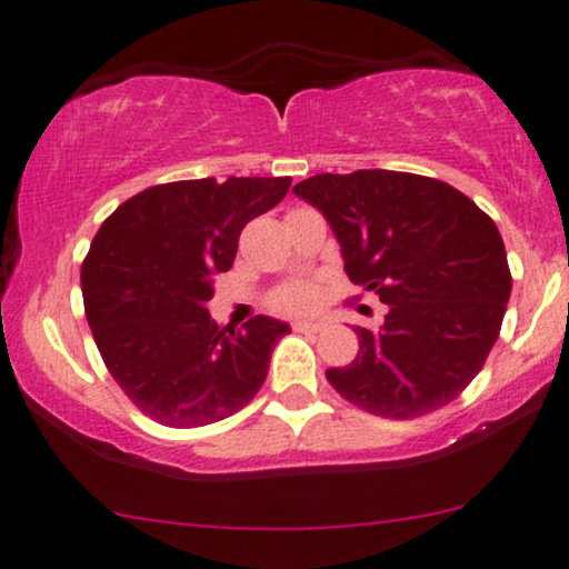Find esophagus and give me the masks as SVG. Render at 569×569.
Listing matches in <instances>:
<instances>
[{
  "instance_id": "obj_1",
  "label": "esophagus",
  "mask_w": 569,
  "mask_h": 569,
  "mask_svg": "<svg viewBox=\"0 0 569 569\" xmlns=\"http://www.w3.org/2000/svg\"><path fill=\"white\" fill-rule=\"evenodd\" d=\"M322 328H325V322H307V320L293 322V330L297 332H320Z\"/></svg>"
}]
</instances>
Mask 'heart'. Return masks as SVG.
<instances>
[{
  "label": "heart",
  "mask_w": 569,
  "mask_h": 569,
  "mask_svg": "<svg viewBox=\"0 0 569 569\" xmlns=\"http://www.w3.org/2000/svg\"><path fill=\"white\" fill-rule=\"evenodd\" d=\"M320 305V286L312 280H291L270 293V307L280 315H307Z\"/></svg>",
  "instance_id": "1"
}]
</instances>
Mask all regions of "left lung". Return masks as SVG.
<instances>
[{"instance_id": "8db88e82", "label": "left lung", "mask_w": 569, "mask_h": 569, "mask_svg": "<svg viewBox=\"0 0 569 569\" xmlns=\"http://www.w3.org/2000/svg\"><path fill=\"white\" fill-rule=\"evenodd\" d=\"M293 192L328 218L351 283L385 307L359 353L325 377L382 419H419L463 392L499 338L512 276L497 226L471 197L406 171L317 173Z\"/></svg>"}]
</instances>
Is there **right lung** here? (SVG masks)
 Here are the masks:
<instances>
[{"mask_svg": "<svg viewBox=\"0 0 569 569\" xmlns=\"http://www.w3.org/2000/svg\"><path fill=\"white\" fill-rule=\"evenodd\" d=\"M289 187L291 177L169 181L121 202L98 229L80 270L88 325L124 396L163 427L221 421L262 388L289 325L257 315L218 328L206 305L241 229Z\"/></svg>", "mask_w": 569, "mask_h": 569, "instance_id": "add662e5", "label": "right lung"}]
</instances>
